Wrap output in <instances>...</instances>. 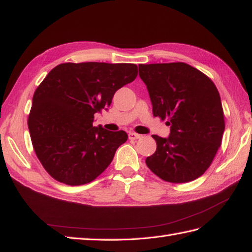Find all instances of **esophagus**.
Here are the masks:
<instances>
[{
  "label": "esophagus",
  "mask_w": 252,
  "mask_h": 252,
  "mask_svg": "<svg viewBox=\"0 0 252 252\" xmlns=\"http://www.w3.org/2000/svg\"><path fill=\"white\" fill-rule=\"evenodd\" d=\"M141 137H142V135L138 134V133H135V132H130L129 133V138H130V140H132V141L138 140V138H141Z\"/></svg>",
  "instance_id": "1"
}]
</instances>
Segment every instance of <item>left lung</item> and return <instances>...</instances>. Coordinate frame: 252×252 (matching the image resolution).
I'll list each match as a JSON object with an SVG mask.
<instances>
[{
    "instance_id": "1",
    "label": "left lung",
    "mask_w": 252,
    "mask_h": 252,
    "mask_svg": "<svg viewBox=\"0 0 252 252\" xmlns=\"http://www.w3.org/2000/svg\"><path fill=\"white\" fill-rule=\"evenodd\" d=\"M154 117L168 119L170 135H153L157 149L147 167L170 183H186L206 172L225 129L220 94L205 73L185 63L140 65Z\"/></svg>"
}]
</instances>
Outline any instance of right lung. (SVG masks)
I'll list each match as a JSON object with an SVG mask.
<instances>
[{
    "label": "right lung",
    "instance_id": "right-lung-1",
    "mask_svg": "<svg viewBox=\"0 0 252 252\" xmlns=\"http://www.w3.org/2000/svg\"><path fill=\"white\" fill-rule=\"evenodd\" d=\"M135 63H65L35 90L28 118L32 145L53 179L78 186L94 181L127 140L125 131L93 126L123 85L134 81Z\"/></svg>",
    "mask_w": 252,
    "mask_h": 252
}]
</instances>
